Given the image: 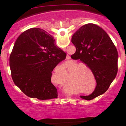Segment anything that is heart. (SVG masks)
<instances>
[{"label":"heart","instance_id":"obj_1","mask_svg":"<svg viewBox=\"0 0 126 126\" xmlns=\"http://www.w3.org/2000/svg\"><path fill=\"white\" fill-rule=\"evenodd\" d=\"M74 65H76V63ZM86 68L90 72L95 82L94 75L92 73V70L86 65L81 64L76 66L70 71V75H72L68 80L67 86H71L72 88L78 87L84 91H89V89H91L92 86V79L91 75ZM60 72H66V67L64 64H61L57 66L54 73L52 75V78L56 79L59 73Z\"/></svg>","mask_w":126,"mask_h":126}]
</instances>
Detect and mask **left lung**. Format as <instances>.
<instances>
[{"mask_svg": "<svg viewBox=\"0 0 126 126\" xmlns=\"http://www.w3.org/2000/svg\"><path fill=\"white\" fill-rule=\"evenodd\" d=\"M72 43L76 52L71 56L90 68L96 81L95 91L88 96L91 100L105 93L116 77L118 72V52L107 33L94 24L83 25L73 34Z\"/></svg>", "mask_w": 126, "mask_h": 126, "instance_id": "1", "label": "left lung"}]
</instances>
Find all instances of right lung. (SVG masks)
<instances>
[{"label":"right lung","instance_id":"add662e5","mask_svg":"<svg viewBox=\"0 0 126 126\" xmlns=\"http://www.w3.org/2000/svg\"><path fill=\"white\" fill-rule=\"evenodd\" d=\"M43 29L32 28L23 32L16 40L10 56L9 66L14 83L30 98H57L51 83L52 72L66 59V53Z\"/></svg>","mask_w":126,"mask_h":126}]
</instances>
